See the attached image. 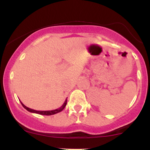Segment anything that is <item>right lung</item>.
<instances>
[{
    "label": "right lung",
    "instance_id": "right-lung-1",
    "mask_svg": "<svg viewBox=\"0 0 150 150\" xmlns=\"http://www.w3.org/2000/svg\"><path fill=\"white\" fill-rule=\"evenodd\" d=\"M20 102H21V101H20ZM21 104L22 105V106H23V107L25 108L26 110H27V111H30V112H31V113H38V114L44 115V116H51V115L56 114V113L61 112V111H62L63 109H64V108L65 107V106H66V104H67V99H65V102L63 103V104L62 105L61 107L57 108V109L52 110V111H36V110L32 109V108H30L27 107V106H26L25 105H24L23 104H22V102H21Z\"/></svg>",
    "mask_w": 150,
    "mask_h": 150
}]
</instances>
